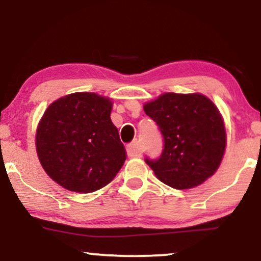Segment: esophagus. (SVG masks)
Listing matches in <instances>:
<instances>
[{
	"label": "esophagus",
	"mask_w": 261,
	"mask_h": 261,
	"mask_svg": "<svg viewBox=\"0 0 261 261\" xmlns=\"http://www.w3.org/2000/svg\"><path fill=\"white\" fill-rule=\"evenodd\" d=\"M142 152V148L139 141L134 140L133 142H130L129 145L127 146V153L129 156H135V155H140Z\"/></svg>",
	"instance_id": "esophagus-1"
}]
</instances>
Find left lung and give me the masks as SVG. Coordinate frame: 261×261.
I'll list each match as a JSON object with an SVG mask.
<instances>
[{
  "label": "left lung",
  "instance_id": "8db88e82",
  "mask_svg": "<svg viewBox=\"0 0 261 261\" xmlns=\"http://www.w3.org/2000/svg\"><path fill=\"white\" fill-rule=\"evenodd\" d=\"M158 124L164 149L145 159L156 178L171 188L191 189L212 177L226 151V128L220 110L206 96L166 92L144 105Z\"/></svg>",
  "mask_w": 261,
  "mask_h": 261
}]
</instances>
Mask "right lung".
Instances as JSON below:
<instances>
[{
    "label": "right lung",
    "mask_w": 261,
    "mask_h": 261,
    "mask_svg": "<svg viewBox=\"0 0 261 261\" xmlns=\"http://www.w3.org/2000/svg\"><path fill=\"white\" fill-rule=\"evenodd\" d=\"M113 102L95 92H73L45 110L35 146L45 172L60 187L89 194L109 184L127 158L110 120Z\"/></svg>",
    "instance_id": "obj_1"
}]
</instances>
